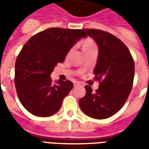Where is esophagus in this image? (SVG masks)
I'll return each instance as SVG.
<instances>
[{
    "label": "esophagus",
    "instance_id": "obj_1",
    "mask_svg": "<svg viewBox=\"0 0 149 149\" xmlns=\"http://www.w3.org/2000/svg\"><path fill=\"white\" fill-rule=\"evenodd\" d=\"M74 86L80 85V83H79V82H78V81H75V82H74Z\"/></svg>",
    "mask_w": 149,
    "mask_h": 149
}]
</instances>
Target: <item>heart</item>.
<instances>
[{
  "mask_svg": "<svg viewBox=\"0 0 149 149\" xmlns=\"http://www.w3.org/2000/svg\"><path fill=\"white\" fill-rule=\"evenodd\" d=\"M91 48H96V45L95 41L91 39H87L83 42V50Z\"/></svg>",
  "mask_w": 149,
  "mask_h": 149,
  "instance_id": "b5f03b06",
  "label": "heart"
}]
</instances>
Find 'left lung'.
Here are the masks:
<instances>
[{
    "label": "left lung",
    "mask_w": 149,
    "mask_h": 149,
    "mask_svg": "<svg viewBox=\"0 0 149 149\" xmlns=\"http://www.w3.org/2000/svg\"><path fill=\"white\" fill-rule=\"evenodd\" d=\"M84 31L99 46L94 73L100 86L94 92L86 85V95L79 104L89 117L104 119L119 111L129 98L134 84V61L128 47L113 35L96 29Z\"/></svg>",
    "instance_id": "8db88e82"
}]
</instances>
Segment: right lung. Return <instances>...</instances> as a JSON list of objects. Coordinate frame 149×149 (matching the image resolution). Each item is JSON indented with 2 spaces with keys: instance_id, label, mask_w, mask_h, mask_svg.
<instances>
[{
  "instance_id": "add662e5",
  "label": "right lung",
  "mask_w": 149,
  "mask_h": 149,
  "mask_svg": "<svg viewBox=\"0 0 149 149\" xmlns=\"http://www.w3.org/2000/svg\"><path fill=\"white\" fill-rule=\"evenodd\" d=\"M86 36L84 30L55 27L36 34L24 45L15 61V85L27 111L37 117H49L60 110L74 84L70 80L52 84L50 74L72 46Z\"/></svg>"
}]
</instances>
